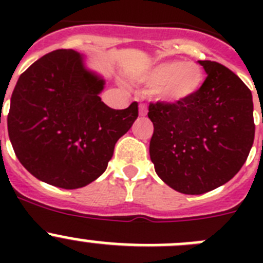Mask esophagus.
<instances>
[{
    "mask_svg": "<svg viewBox=\"0 0 263 263\" xmlns=\"http://www.w3.org/2000/svg\"><path fill=\"white\" fill-rule=\"evenodd\" d=\"M146 115H147V108H146V105L141 104V105H139V116H141V117H145Z\"/></svg>",
    "mask_w": 263,
    "mask_h": 263,
    "instance_id": "esophagus-1",
    "label": "esophagus"
}]
</instances>
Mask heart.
Listing matches in <instances>:
<instances>
[{"mask_svg": "<svg viewBox=\"0 0 263 263\" xmlns=\"http://www.w3.org/2000/svg\"><path fill=\"white\" fill-rule=\"evenodd\" d=\"M138 80L154 87L155 96L163 104L182 105L200 92L205 76L197 63L166 60L152 67Z\"/></svg>", "mask_w": 263, "mask_h": 263, "instance_id": "1", "label": "heart"}]
</instances>
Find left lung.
I'll use <instances>...</instances> for the list:
<instances>
[{"mask_svg":"<svg viewBox=\"0 0 263 263\" xmlns=\"http://www.w3.org/2000/svg\"><path fill=\"white\" fill-rule=\"evenodd\" d=\"M203 88L182 105L148 106L154 125L150 158L155 173L175 191L200 195L229 182L254 141L252 92L222 64L199 60Z\"/></svg>","mask_w":263,"mask_h":263,"instance_id":"obj_1","label":"left lung"}]
</instances>
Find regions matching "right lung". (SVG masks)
Instances as JSON below:
<instances>
[{
  "label": "right lung",
  "mask_w": 263,
  "mask_h": 263,
  "mask_svg": "<svg viewBox=\"0 0 263 263\" xmlns=\"http://www.w3.org/2000/svg\"><path fill=\"white\" fill-rule=\"evenodd\" d=\"M105 80L73 50L32 63L17 81L8 115L14 153L31 175L76 190L108 167L115 145L138 117V104L109 108L99 96Z\"/></svg>",
  "instance_id": "add662e5"
}]
</instances>
